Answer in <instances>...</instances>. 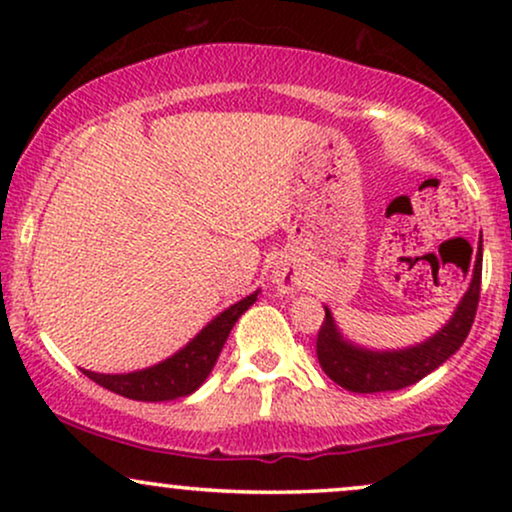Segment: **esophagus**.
I'll return each mask as SVG.
<instances>
[{"mask_svg": "<svg viewBox=\"0 0 512 512\" xmlns=\"http://www.w3.org/2000/svg\"><path fill=\"white\" fill-rule=\"evenodd\" d=\"M274 281H276V284H279L281 291H293V289H296L293 279H291V276H286V274H276Z\"/></svg>", "mask_w": 512, "mask_h": 512, "instance_id": "1", "label": "esophagus"}]
</instances>
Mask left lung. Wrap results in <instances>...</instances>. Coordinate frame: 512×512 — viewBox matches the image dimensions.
Instances as JSON below:
<instances>
[{"label":"left lung","mask_w":512,"mask_h":512,"mask_svg":"<svg viewBox=\"0 0 512 512\" xmlns=\"http://www.w3.org/2000/svg\"><path fill=\"white\" fill-rule=\"evenodd\" d=\"M481 291V240L477 262H474L472 284L457 305L455 315L450 317L443 330L426 339L424 344L409 346L399 351H368L354 346L339 334L334 325L332 313L325 308V320H322L320 332H317V361L322 370L342 385L344 390L361 392H390L402 390V387L419 383L431 370L443 366L448 358L460 349L469 330H472L474 315H477Z\"/></svg>","instance_id":"8db88e82"}]
</instances>
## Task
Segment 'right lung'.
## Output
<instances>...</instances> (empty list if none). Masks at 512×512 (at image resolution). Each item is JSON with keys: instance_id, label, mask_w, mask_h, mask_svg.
<instances>
[{"instance_id": "1", "label": "right lung", "mask_w": 512, "mask_h": 512, "mask_svg": "<svg viewBox=\"0 0 512 512\" xmlns=\"http://www.w3.org/2000/svg\"><path fill=\"white\" fill-rule=\"evenodd\" d=\"M255 301L257 293H250L248 298L223 310L190 344L182 346L178 354L156 363V366L120 375L91 373V370H84V373L105 390L127 399H137V402H168V399L192 395L207 380L238 317Z\"/></svg>"}]
</instances>
